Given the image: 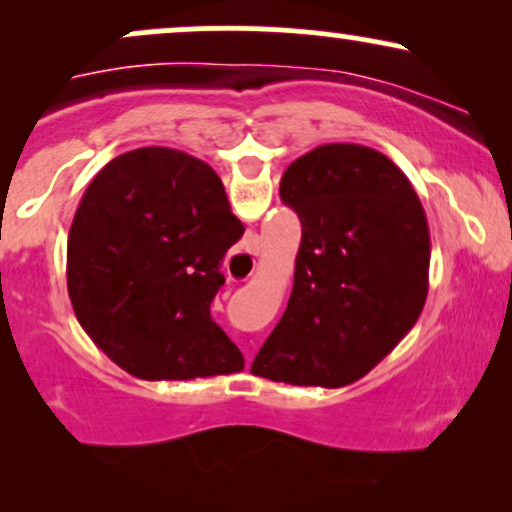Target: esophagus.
<instances>
[{
	"instance_id": "34e87169",
	"label": "esophagus",
	"mask_w": 512,
	"mask_h": 512,
	"mask_svg": "<svg viewBox=\"0 0 512 512\" xmlns=\"http://www.w3.org/2000/svg\"><path fill=\"white\" fill-rule=\"evenodd\" d=\"M250 252H255V245H250V248H248Z\"/></svg>"
}]
</instances>
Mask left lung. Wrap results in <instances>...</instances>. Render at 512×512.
I'll use <instances>...</instances> for the list:
<instances>
[{"label": "left lung", "instance_id": "left-lung-1", "mask_svg": "<svg viewBox=\"0 0 512 512\" xmlns=\"http://www.w3.org/2000/svg\"><path fill=\"white\" fill-rule=\"evenodd\" d=\"M301 219L293 291L252 373L344 387L378 366L419 320L431 236L407 175L361 144H322L279 185Z\"/></svg>", "mask_w": 512, "mask_h": 512}]
</instances>
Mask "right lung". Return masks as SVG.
<instances>
[{
    "label": "right lung",
    "instance_id": "right-lung-1",
    "mask_svg": "<svg viewBox=\"0 0 512 512\" xmlns=\"http://www.w3.org/2000/svg\"><path fill=\"white\" fill-rule=\"evenodd\" d=\"M214 168L144 146L115 156L76 209L67 240L74 315L110 361L144 380L245 368L211 320L221 262L243 236Z\"/></svg>",
    "mask_w": 512,
    "mask_h": 512
}]
</instances>
